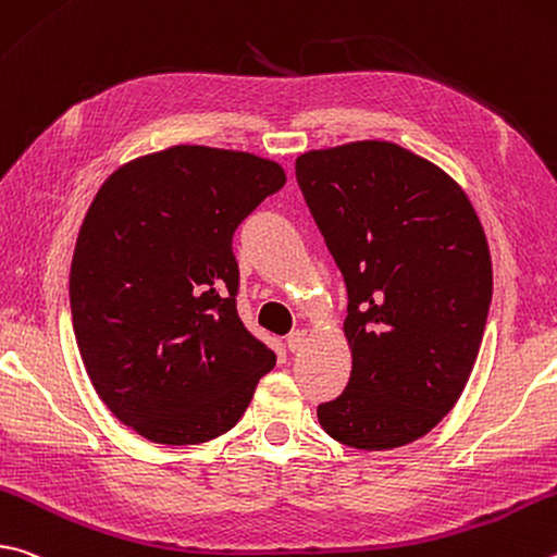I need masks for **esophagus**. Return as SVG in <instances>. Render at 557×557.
I'll list each match as a JSON object with an SVG mask.
<instances>
[{"label": "esophagus", "instance_id": "1", "mask_svg": "<svg viewBox=\"0 0 557 557\" xmlns=\"http://www.w3.org/2000/svg\"><path fill=\"white\" fill-rule=\"evenodd\" d=\"M307 336H309V333H307L305 329H297V331H292L289 336H287V348H289L292 352L301 350V348H305V343H307Z\"/></svg>", "mask_w": 557, "mask_h": 557}]
</instances>
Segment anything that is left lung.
Segmentation results:
<instances>
[{
	"label": "left lung",
	"instance_id": "left-lung-1",
	"mask_svg": "<svg viewBox=\"0 0 557 557\" xmlns=\"http://www.w3.org/2000/svg\"><path fill=\"white\" fill-rule=\"evenodd\" d=\"M297 182L348 289V387L319 404L343 446L389 450L465 389L492 305L487 238L441 168L389 140L299 156Z\"/></svg>",
	"mask_w": 557,
	"mask_h": 557
}]
</instances>
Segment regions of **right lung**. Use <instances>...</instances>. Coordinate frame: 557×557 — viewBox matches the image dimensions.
<instances>
[{"mask_svg": "<svg viewBox=\"0 0 557 557\" xmlns=\"http://www.w3.org/2000/svg\"><path fill=\"white\" fill-rule=\"evenodd\" d=\"M272 160L175 146L119 168L70 265L79 356L114 417L163 446L234 429L275 352L238 317L234 234L285 187Z\"/></svg>", "mask_w": 557, "mask_h": 557, "instance_id": "add662e5", "label": "right lung"}]
</instances>
